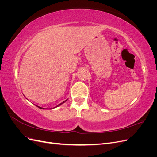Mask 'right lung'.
<instances>
[{"label": "right lung", "instance_id": "1", "mask_svg": "<svg viewBox=\"0 0 157 157\" xmlns=\"http://www.w3.org/2000/svg\"><path fill=\"white\" fill-rule=\"evenodd\" d=\"M67 100H65V101H63V103H61L60 104H59V105H57L56 107H58V106H59V105H61V104H63V103H65V102L66 101H67ZM37 107H39V108H40V109H44V108H42V107H39V106H37ZM54 108H55V107H54Z\"/></svg>", "mask_w": 157, "mask_h": 157}]
</instances>
